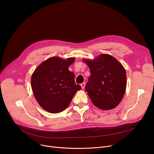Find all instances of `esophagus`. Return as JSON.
Returning <instances> with one entry per match:
<instances>
[{"label":"esophagus","instance_id":"obj_1","mask_svg":"<svg viewBox=\"0 0 154 154\" xmlns=\"http://www.w3.org/2000/svg\"><path fill=\"white\" fill-rule=\"evenodd\" d=\"M81 86L82 89H84V88H85V82L82 83V84H81Z\"/></svg>","mask_w":154,"mask_h":154}]
</instances>
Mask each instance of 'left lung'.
Here are the masks:
<instances>
[{
    "mask_svg": "<svg viewBox=\"0 0 154 154\" xmlns=\"http://www.w3.org/2000/svg\"><path fill=\"white\" fill-rule=\"evenodd\" d=\"M90 69L85 91L95 106L109 110L122 101L126 88V73L123 65L108 54L82 60Z\"/></svg>",
    "mask_w": 154,
    "mask_h": 154,
    "instance_id": "obj_1",
    "label": "left lung"
}]
</instances>
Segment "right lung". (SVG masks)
I'll list each match as a JSON object with an SVG mask.
<instances>
[{"instance_id": "obj_1", "label": "right lung", "mask_w": 154, "mask_h": 154, "mask_svg": "<svg viewBox=\"0 0 154 154\" xmlns=\"http://www.w3.org/2000/svg\"><path fill=\"white\" fill-rule=\"evenodd\" d=\"M75 58L52 57L39 64L31 75V88L37 102L45 111L58 113L69 106L81 87L75 83V75L69 70Z\"/></svg>"}]
</instances>
